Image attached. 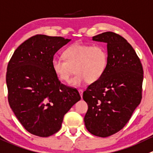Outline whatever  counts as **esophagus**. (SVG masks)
Instances as JSON below:
<instances>
[{"label":"esophagus","instance_id":"obj_1","mask_svg":"<svg viewBox=\"0 0 153 153\" xmlns=\"http://www.w3.org/2000/svg\"><path fill=\"white\" fill-rule=\"evenodd\" d=\"M78 92H79L80 96H81V97L82 98V96H83V92H84V90H81V89H80V90H78Z\"/></svg>","mask_w":153,"mask_h":153}]
</instances>
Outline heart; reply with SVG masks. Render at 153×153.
<instances>
[{
    "label": "heart",
    "mask_w": 153,
    "mask_h": 153,
    "mask_svg": "<svg viewBox=\"0 0 153 153\" xmlns=\"http://www.w3.org/2000/svg\"><path fill=\"white\" fill-rule=\"evenodd\" d=\"M64 57L54 56L51 67L57 78L63 82H69L72 75H76L71 84L78 87L85 81L94 83L99 81L107 69L108 52L101 45L75 43L66 48Z\"/></svg>",
    "instance_id": "1"
}]
</instances>
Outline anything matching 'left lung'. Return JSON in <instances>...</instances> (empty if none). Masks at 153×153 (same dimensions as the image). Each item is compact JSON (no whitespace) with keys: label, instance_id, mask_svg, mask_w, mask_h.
<instances>
[{"label":"left lung","instance_id":"1","mask_svg":"<svg viewBox=\"0 0 153 153\" xmlns=\"http://www.w3.org/2000/svg\"><path fill=\"white\" fill-rule=\"evenodd\" d=\"M93 40L107 43L108 60L102 78L83 93L88 105L84 120L89 132L106 137L122 129L140 103L143 70L134 48L119 34L105 32Z\"/></svg>","mask_w":153,"mask_h":153}]
</instances>
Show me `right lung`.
I'll list each match as a JSON object with an SVG mask.
<instances>
[{"mask_svg": "<svg viewBox=\"0 0 153 153\" xmlns=\"http://www.w3.org/2000/svg\"><path fill=\"white\" fill-rule=\"evenodd\" d=\"M71 39L37 34L21 44L7 66L8 102L24 128L46 137L61 128L63 117L81 99L61 84L51 67L55 53Z\"/></svg>", "mask_w": 153, "mask_h": 153, "instance_id": "obj_1", "label": "right lung"}]
</instances>
